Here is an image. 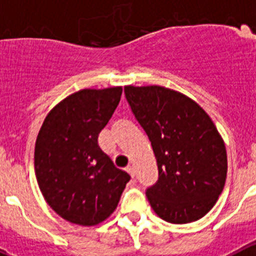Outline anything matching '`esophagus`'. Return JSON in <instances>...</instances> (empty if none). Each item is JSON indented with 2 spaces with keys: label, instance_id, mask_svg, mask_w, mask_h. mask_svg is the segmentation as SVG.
Masks as SVG:
<instances>
[{
  "label": "esophagus",
  "instance_id": "34e87169",
  "mask_svg": "<svg viewBox=\"0 0 256 256\" xmlns=\"http://www.w3.org/2000/svg\"><path fill=\"white\" fill-rule=\"evenodd\" d=\"M126 172H128V173L130 174V177H132V178H134V174H136V172H134V168H133L132 165H130V166H126Z\"/></svg>",
  "mask_w": 256,
  "mask_h": 256
}]
</instances>
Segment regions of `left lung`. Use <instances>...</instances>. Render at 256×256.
Here are the masks:
<instances>
[{"mask_svg": "<svg viewBox=\"0 0 256 256\" xmlns=\"http://www.w3.org/2000/svg\"><path fill=\"white\" fill-rule=\"evenodd\" d=\"M126 101L151 141L159 180L148 188L165 222L186 224L206 216L224 188L227 151L204 108L162 86H126Z\"/></svg>", "mask_w": 256, "mask_h": 256, "instance_id": "obj_1", "label": "left lung"}]
</instances>
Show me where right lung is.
<instances>
[{"label":"right lung","mask_w":256,"mask_h":256,"mask_svg":"<svg viewBox=\"0 0 256 256\" xmlns=\"http://www.w3.org/2000/svg\"><path fill=\"white\" fill-rule=\"evenodd\" d=\"M122 92V87L74 92L50 110L38 132V186L52 210L70 223L90 227L106 220L130 180L97 142Z\"/></svg>","instance_id":"obj_1"}]
</instances>
